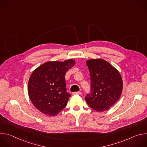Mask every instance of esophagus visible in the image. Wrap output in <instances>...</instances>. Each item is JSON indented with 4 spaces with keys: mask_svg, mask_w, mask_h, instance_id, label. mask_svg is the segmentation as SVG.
Instances as JSON below:
<instances>
[{
    "mask_svg": "<svg viewBox=\"0 0 147 147\" xmlns=\"http://www.w3.org/2000/svg\"><path fill=\"white\" fill-rule=\"evenodd\" d=\"M73 95H81V92H80V91H77V92H73Z\"/></svg>",
    "mask_w": 147,
    "mask_h": 147,
    "instance_id": "1",
    "label": "esophagus"
}]
</instances>
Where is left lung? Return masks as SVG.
Returning <instances> with one entry per match:
<instances>
[{"label":"left lung","instance_id":"1","mask_svg":"<svg viewBox=\"0 0 147 147\" xmlns=\"http://www.w3.org/2000/svg\"><path fill=\"white\" fill-rule=\"evenodd\" d=\"M86 63L90 74L91 90L85 99L95 111L108 110L121 96L123 90L121 75L117 69L102 59L88 60Z\"/></svg>","mask_w":147,"mask_h":147}]
</instances>
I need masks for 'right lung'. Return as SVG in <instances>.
<instances>
[{"label":"right lung","mask_w":147,"mask_h":147,"mask_svg":"<svg viewBox=\"0 0 147 147\" xmlns=\"http://www.w3.org/2000/svg\"><path fill=\"white\" fill-rule=\"evenodd\" d=\"M75 63L72 59L48 61L33 71L28 81V92L38 110L53 116L66 107L71 95L66 92L65 75Z\"/></svg>","instance_id":"obj_1"}]
</instances>
